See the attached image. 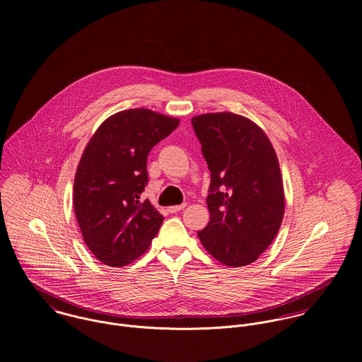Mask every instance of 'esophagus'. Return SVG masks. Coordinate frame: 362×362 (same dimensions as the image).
<instances>
[{
  "mask_svg": "<svg viewBox=\"0 0 362 362\" xmlns=\"http://www.w3.org/2000/svg\"><path fill=\"white\" fill-rule=\"evenodd\" d=\"M187 206V204H182V205H175V206H170L167 210L170 213H177V211H181L184 207Z\"/></svg>",
  "mask_w": 362,
  "mask_h": 362,
  "instance_id": "obj_1",
  "label": "esophagus"
}]
</instances>
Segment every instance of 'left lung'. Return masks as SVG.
I'll list each match as a JSON object with an SVG mask.
<instances>
[{
  "label": "left lung",
  "instance_id": "left-lung-1",
  "mask_svg": "<svg viewBox=\"0 0 362 362\" xmlns=\"http://www.w3.org/2000/svg\"><path fill=\"white\" fill-rule=\"evenodd\" d=\"M210 170V220L198 237L207 252L230 267L247 266L272 244L284 216L277 155L263 129L223 111L192 118Z\"/></svg>",
  "mask_w": 362,
  "mask_h": 362
}]
</instances>
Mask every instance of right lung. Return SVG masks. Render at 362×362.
Instances as JSON below:
<instances>
[{
  "label": "right lung",
  "mask_w": 362,
  "mask_h": 362,
  "mask_svg": "<svg viewBox=\"0 0 362 362\" xmlns=\"http://www.w3.org/2000/svg\"><path fill=\"white\" fill-rule=\"evenodd\" d=\"M180 124L149 108L112 114L96 129L79 160L74 209L85 244L112 267L144 255L163 216L141 201L148 184V155Z\"/></svg>",
  "instance_id": "1"
}]
</instances>
